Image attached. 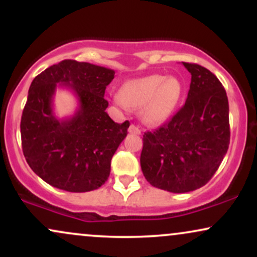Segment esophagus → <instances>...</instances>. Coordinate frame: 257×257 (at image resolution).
<instances>
[{"instance_id": "obj_1", "label": "esophagus", "mask_w": 257, "mask_h": 257, "mask_svg": "<svg viewBox=\"0 0 257 257\" xmlns=\"http://www.w3.org/2000/svg\"><path fill=\"white\" fill-rule=\"evenodd\" d=\"M128 132L131 133V134H135V135H140V133H141L140 128H139V126H137L135 124H131V126H129V129H128Z\"/></svg>"}]
</instances>
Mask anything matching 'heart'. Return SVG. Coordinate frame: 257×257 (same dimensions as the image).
I'll return each instance as SVG.
<instances>
[{"label":"heart","instance_id":"obj_1","mask_svg":"<svg viewBox=\"0 0 257 257\" xmlns=\"http://www.w3.org/2000/svg\"><path fill=\"white\" fill-rule=\"evenodd\" d=\"M184 91V85L175 76L161 73L144 76L126 81L120 89V95L114 101L120 106L140 110L144 123L159 125L172 116Z\"/></svg>","mask_w":257,"mask_h":257}]
</instances>
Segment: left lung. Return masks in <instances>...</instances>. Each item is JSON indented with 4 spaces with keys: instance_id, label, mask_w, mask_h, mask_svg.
Segmentation results:
<instances>
[{
    "instance_id": "obj_1",
    "label": "left lung",
    "mask_w": 257,
    "mask_h": 257,
    "mask_svg": "<svg viewBox=\"0 0 257 257\" xmlns=\"http://www.w3.org/2000/svg\"><path fill=\"white\" fill-rule=\"evenodd\" d=\"M191 73L185 105L169 122L144 134L141 170L155 187L173 193L200 188L209 181L229 145L228 99L213 72L182 63Z\"/></svg>"
}]
</instances>
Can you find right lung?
I'll list each match as a JSON object with an SVG mask.
<instances>
[{
	"label": "right lung",
	"mask_w": 257,
	"mask_h": 257,
	"mask_svg": "<svg viewBox=\"0 0 257 257\" xmlns=\"http://www.w3.org/2000/svg\"><path fill=\"white\" fill-rule=\"evenodd\" d=\"M113 78V70L76 60L60 61L34 78L20 134L26 162L47 184L67 192H88L108 179L112 156L131 124L114 123L106 112L105 89ZM57 86L71 89L78 98L73 116H55Z\"/></svg>",
	"instance_id": "add662e5"
}]
</instances>
